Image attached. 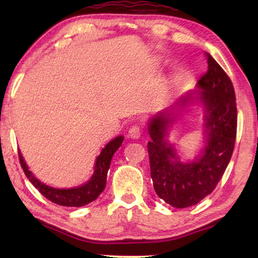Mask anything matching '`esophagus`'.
I'll use <instances>...</instances> for the list:
<instances>
[{"label": "esophagus", "instance_id": "esophagus-1", "mask_svg": "<svg viewBox=\"0 0 258 258\" xmlns=\"http://www.w3.org/2000/svg\"><path fill=\"white\" fill-rule=\"evenodd\" d=\"M140 135H141V127H140V125H133L128 130V137L131 139H139Z\"/></svg>", "mask_w": 258, "mask_h": 258}]
</instances>
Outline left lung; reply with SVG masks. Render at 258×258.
<instances>
[{
  "mask_svg": "<svg viewBox=\"0 0 258 258\" xmlns=\"http://www.w3.org/2000/svg\"><path fill=\"white\" fill-rule=\"evenodd\" d=\"M208 69L199 78L197 99L206 110L207 143L202 156L192 163H182L172 145L166 142V131L174 121L173 113L161 111L149 123L148 142L150 172L156 194L176 208L194 206L211 195L223 176L232 156L237 137V103L234 89L213 56L205 52ZM195 98L185 94L175 107L183 108Z\"/></svg>",
  "mask_w": 258,
  "mask_h": 258,
  "instance_id": "left-lung-1",
  "label": "left lung"
}]
</instances>
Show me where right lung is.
<instances>
[{
  "label": "right lung",
  "instance_id": "add662e5",
  "mask_svg": "<svg viewBox=\"0 0 258 258\" xmlns=\"http://www.w3.org/2000/svg\"><path fill=\"white\" fill-rule=\"evenodd\" d=\"M124 141V138L117 137L110 141L108 145L103 148L101 154L98 156L97 161L94 166V174L91 177L89 182L85 184L77 187H72V189H55L49 185H45L44 183L38 181L35 177L32 172L29 171L27 165H26L23 156L19 152V160L21 168H23L26 176L32 182V184L50 202L54 203L60 206L67 207H82L85 205L92 203L93 200L97 199L100 194L104 190L107 182V174L108 169L110 167L111 158L117 149L121 146V142Z\"/></svg>",
  "mask_w": 258,
  "mask_h": 258
}]
</instances>
